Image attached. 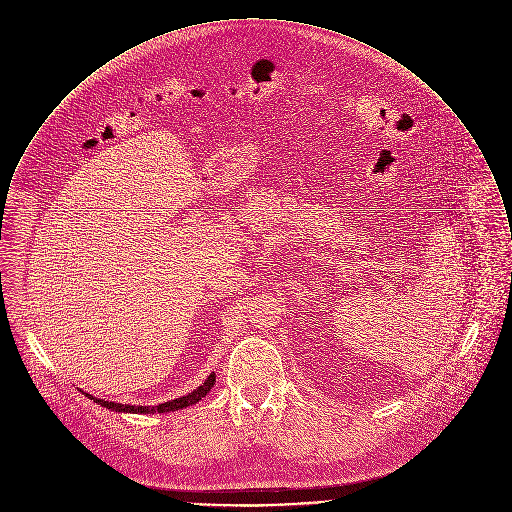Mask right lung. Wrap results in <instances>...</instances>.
Wrapping results in <instances>:
<instances>
[{
    "label": "right lung",
    "instance_id": "add662e5",
    "mask_svg": "<svg viewBox=\"0 0 512 512\" xmlns=\"http://www.w3.org/2000/svg\"><path fill=\"white\" fill-rule=\"evenodd\" d=\"M215 382H217V376H215V372H211L209 378H207L197 390L189 392L187 396H181V398L163 402V404H159V406L118 404V402H108V400H102V398H94V396H90V394H86V392H84V394H86L90 400H94L96 404H100V406H104V408H108V410H114V412H130V414H155V412H159V414H165V412H175V410H183V408H187V406L197 404L201 398H205V396L209 394V390L215 386Z\"/></svg>",
    "mask_w": 512,
    "mask_h": 512
}]
</instances>
